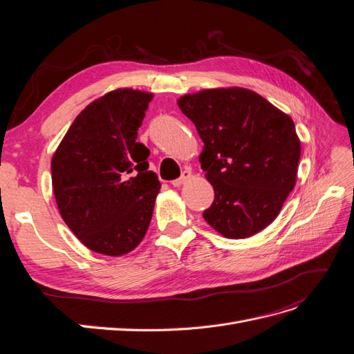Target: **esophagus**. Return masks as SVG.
Instances as JSON below:
<instances>
[{
  "instance_id": "esophagus-1",
  "label": "esophagus",
  "mask_w": 354,
  "mask_h": 354,
  "mask_svg": "<svg viewBox=\"0 0 354 354\" xmlns=\"http://www.w3.org/2000/svg\"><path fill=\"white\" fill-rule=\"evenodd\" d=\"M190 177H192V171H190V169H185L183 173H181V177L177 178V180L171 181V185H173L174 187H180L181 185H185L187 180H190Z\"/></svg>"
}]
</instances>
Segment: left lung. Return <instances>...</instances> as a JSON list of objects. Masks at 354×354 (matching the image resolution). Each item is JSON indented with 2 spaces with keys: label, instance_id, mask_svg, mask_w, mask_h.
<instances>
[{
  "label": "left lung",
  "instance_id": "1",
  "mask_svg": "<svg viewBox=\"0 0 354 354\" xmlns=\"http://www.w3.org/2000/svg\"><path fill=\"white\" fill-rule=\"evenodd\" d=\"M177 104L203 142L199 162L214 189L203 218L227 239L266 229L297 181L301 143L292 118L242 87L185 94Z\"/></svg>",
  "mask_w": 354,
  "mask_h": 354
}]
</instances>
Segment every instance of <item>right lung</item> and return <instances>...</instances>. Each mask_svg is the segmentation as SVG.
Returning a JSON list of instances; mask_svg holds the SVG:
<instances>
[{
    "instance_id": "add662e5",
    "label": "right lung",
    "mask_w": 354,
    "mask_h": 354,
    "mask_svg": "<svg viewBox=\"0 0 354 354\" xmlns=\"http://www.w3.org/2000/svg\"><path fill=\"white\" fill-rule=\"evenodd\" d=\"M152 99L133 88L106 93L75 118L51 158L60 216L94 252H131L151 224L160 183L136 138Z\"/></svg>"
}]
</instances>
